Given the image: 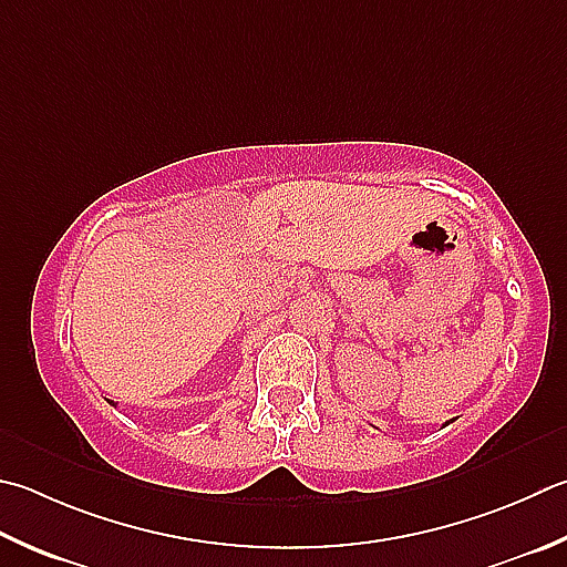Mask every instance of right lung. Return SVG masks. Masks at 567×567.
Returning a JSON list of instances; mask_svg holds the SVG:
<instances>
[{
    "label": "right lung",
    "instance_id": "obj_1",
    "mask_svg": "<svg viewBox=\"0 0 567 567\" xmlns=\"http://www.w3.org/2000/svg\"><path fill=\"white\" fill-rule=\"evenodd\" d=\"M111 404H113V401H111Z\"/></svg>",
    "mask_w": 567,
    "mask_h": 567
}]
</instances>
